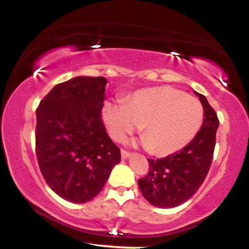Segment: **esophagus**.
I'll use <instances>...</instances> for the list:
<instances>
[{
	"label": "esophagus",
	"mask_w": 249,
	"mask_h": 249,
	"mask_svg": "<svg viewBox=\"0 0 249 249\" xmlns=\"http://www.w3.org/2000/svg\"><path fill=\"white\" fill-rule=\"evenodd\" d=\"M121 153H122V157H123V158H124V159H125V158H128V157H130L131 154H132V153L128 152V151H126V150H122Z\"/></svg>",
	"instance_id": "1"
}]
</instances>
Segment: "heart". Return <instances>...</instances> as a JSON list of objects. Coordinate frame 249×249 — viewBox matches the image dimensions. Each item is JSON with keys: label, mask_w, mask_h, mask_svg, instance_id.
Listing matches in <instances>:
<instances>
[{"label": "heart", "mask_w": 249, "mask_h": 249, "mask_svg": "<svg viewBox=\"0 0 249 249\" xmlns=\"http://www.w3.org/2000/svg\"><path fill=\"white\" fill-rule=\"evenodd\" d=\"M103 117L117 142L142 126V142L156 156H167L193 141L204 122L199 99L173 87L142 89L124 103L107 102Z\"/></svg>", "instance_id": "obj_1"}]
</instances>
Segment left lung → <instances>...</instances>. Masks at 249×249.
Segmentation results:
<instances>
[{
  "label": "left lung",
  "instance_id": "8db88e82",
  "mask_svg": "<svg viewBox=\"0 0 249 249\" xmlns=\"http://www.w3.org/2000/svg\"><path fill=\"white\" fill-rule=\"evenodd\" d=\"M196 96L204 107V122L199 132L181 150L157 160L147 159L148 173L138 179L142 196L153 206L171 208L187 201L210 171L219 119L206 97L201 93Z\"/></svg>",
  "mask_w": 249,
  "mask_h": 249
}]
</instances>
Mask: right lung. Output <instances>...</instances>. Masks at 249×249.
<instances>
[{"label":"right lung","instance_id":"1","mask_svg":"<svg viewBox=\"0 0 249 249\" xmlns=\"http://www.w3.org/2000/svg\"><path fill=\"white\" fill-rule=\"evenodd\" d=\"M104 77H75L53 87L36 110V156L53 192L75 204L104 187L121 150L102 119Z\"/></svg>","mask_w":249,"mask_h":249}]
</instances>
